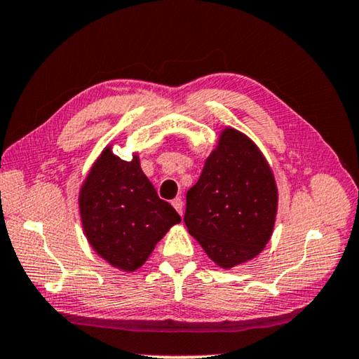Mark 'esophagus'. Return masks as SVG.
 <instances>
[{
	"label": "esophagus",
	"mask_w": 359,
	"mask_h": 359,
	"mask_svg": "<svg viewBox=\"0 0 359 359\" xmlns=\"http://www.w3.org/2000/svg\"><path fill=\"white\" fill-rule=\"evenodd\" d=\"M172 205H174V209H175V210H177L180 215H182V214H184V201H182V199H180V198H175V199H174V201H172Z\"/></svg>",
	"instance_id": "esophagus-1"
}]
</instances>
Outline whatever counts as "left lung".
<instances>
[{
	"mask_svg": "<svg viewBox=\"0 0 359 359\" xmlns=\"http://www.w3.org/2000/svg\"><path fill=\"white\" fill-rule=\"evenodd\" d=\"M276 214L277 187L263 154L245 135L226 128L187 193L188 233L228 269L263 250Z\"/></svg>",
	"mask_w": 359,
	"mask_h": 359,
	"instance_id": "left-lung-1",
	"label": "left lung"
}]
</instances>
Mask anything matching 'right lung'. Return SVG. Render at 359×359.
Segmentation results:
<instances>
[{
  "label": "right lung",
  "instance_id": "right-lung-1",
  "mask_svg": "<svg viewBox=\"0 0 359 359\" xmlns=\"http://www.w3.org/2000/svg\"><path fill=\"white\" fill-rule=\"evenodd\" d=\"M82 226L93 250L121 271H136L180 215L158 198L139 158L102 151L79 196Z\"/></svg>",
  "mask_w": 359,
  "mask_h": 359
}]
</instances>
